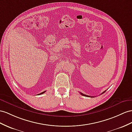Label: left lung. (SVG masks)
I'll list each match as a JSON object with an SVG mask.
<instances>
[{
    "label": "left lung",
    "instance_id": "8db88e82",
    "mask_svg": "<svg viewBox=\"0 0 132 132\" xmlns=\"http://www.w3.org/2000/svg\"><path fill=\"white\" fill-rule=\"evenodd\" d=\"M106 92V91H105V92H104L103 93H103H104L105 92ZM80 94H81V95H83V96H87V97H90V96H89V95H85V94H82V93H80ZM94 96H92V97H94Z\"/></svg>",
    "mask_w": 132,
    "mask_h": 132
}]
</instances>
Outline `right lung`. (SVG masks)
I'll return each mask as SVG.
<instances>
[{"label":"right lung","instance_id":"add662e5","mask_svg":"<svg viewBox=\"0 0 132 132\" xmlns=\"http://www.w3.org/2000/svg\"><path fill=\"white\" fill-rule=\"evenodd\" d=\"M46 92H42V93H40L39 94H38V95H41V94H43V93H45Z\"/></svg>","mask_w":132,"mask_h":132}]
</instances>
